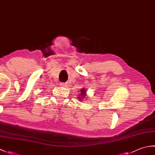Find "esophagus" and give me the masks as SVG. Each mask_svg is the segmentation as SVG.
I'll list each match as a JSON object with an SVG mask.
<instances>
[{
	"instance_id": "obj_1",
	"label": "esophagus",
	"mask_w": 155,
	"mask_h": 155,
	"mask_svg": "<svg viewBox=\"0 0 155 155\" xmlns=\"http://www.w3.org/2000/svg\"><path fill=\"white\" fill-rule=\"evenodd\" d=\"M61 87H68V85L64 84V83H61Z\"/></svg>"
}]
</instances>
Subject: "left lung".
I'll use <instances>...</instances> for the list:
<instances>
[{
  "label": "left lung",
  "mask_w": 155,
  "mask_h": 155,
  "mask_svg": "<svg viewBox=\"0 0 155 155\" xmlns=\"http://www.w3.org/2000/svg\"><path fill=\"white\" fill-rule=\"evenodd\" d=\"M86 90L84 89V88H81V89L80 90V91H79V94H78V101H83V98H87V97H85L86 96H87V93H86ZM85 100H87V99H85Z\"/></svg>",
  "instance_id": "1"
}]
</instances>
